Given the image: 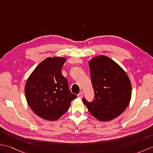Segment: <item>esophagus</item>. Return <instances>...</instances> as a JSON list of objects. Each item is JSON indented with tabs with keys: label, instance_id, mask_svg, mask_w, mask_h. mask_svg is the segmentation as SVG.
I'll list each match as a JSON object with an SVG mask.
<instances>
[{
	"label": "esophagus",
	"instance_id": "34e87169",
	"mask_svg": "<svg viewBox=\"0 0 153 153\" xmlns=\"http://www.w3.org/2000/svg\"><path fill=\"white\" fill-rule=\"evenodd\" d=\"M77 97L79 98H82L83 97V93H82V92H80V93L77 94Z\"/></svg>",
	"mask_w": 153,
	"mask_h": 153
}]
</instances>
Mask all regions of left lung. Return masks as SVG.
Segmentation results:
<instances>
[{
    "label": "left lung",
    "instance_id": "1",
    "mask_svg": "<svg viewBox=\"0 0 153 153\" xmlns=\"http://www.w3.org/2000/svg\"><path fill=\"white\" fill-rule=\"evenodd\" d=\"M94 97L93 102H83L95 118L100 121L115 119L128 105L132 85L128 76L119 65L104 55L88 62Z\"/></svg>",
    "mask_w": 153,
    "mask_h": 153
}]
</instances>
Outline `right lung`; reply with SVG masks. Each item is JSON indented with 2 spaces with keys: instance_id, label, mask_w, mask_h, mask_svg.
Segmentation results:
<instances>
[{
  "instance_id": "1",
  "label": "right lung",
  "mask_w": 153,
  "mask_h": 153,
  "mask_svg": "<svg viewBox=\"0 0 153 153\" xmlns=\"http://www.w3.org/2000/svg\"><path fill=\"white\" fill-rule=\"evenodd\" d=\"M64 57H48L40 62L30 74L25 87L28 105L41 118L56 120L68 111L77 96L69 89L68 81L61 68Z\"/></svg>"
}]
</instances>
